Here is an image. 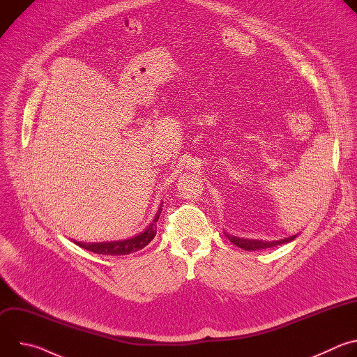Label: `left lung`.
<instances>
[{
	"label": "left lung",
	"mask_w": 357,
	"mask_h": 357,
	"mask_svg": "<svg viewBox=\"0 0 357 357\" xmlns=\"http://www.w3.org/2000/svg\"><path fill=\"white\" fill-rule=\"evenodd\" d=\"M226 237L237 247L243 248V250H247V251H256V250H263V248H271V247H275V245H281V244H285V243H289L292 241L296 234L294 236H289V237H285V238H281V240H263V238H248V237H238V236H234V234H227L225 233Z\"/></svg>",
	"instance_id": "obj_1"
}]
</instances>
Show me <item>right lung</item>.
I'll return each instance as SVG.
<instances>
[{"label": "right lung", "mask_w": 357, "mask_h": 357, "mask_svg": "<svg viewBox=\"0 0 357 357\" xmlns=\"http://www.w3.org/2000/svg\"><path fill=\"white\" fill-rule=\"evenodd\" d=\"M161 208L158 209L154 220H152L146 229L139 233L135 237L120 240V241H109V243H82L75 241L77 245H80L84 250L93 251L96 254H106V256H127L130 252H135L141 248H144L146 244L151 243V240L157 234V222L161 215Z\"/></svg>", "instance_id": "obj_1"}]
</instances>
